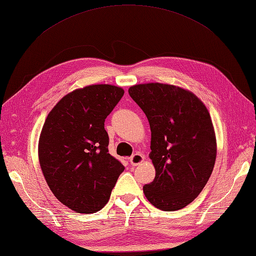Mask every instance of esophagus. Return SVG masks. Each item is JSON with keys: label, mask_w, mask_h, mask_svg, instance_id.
I'll return each mask as SVG.
<instances>
[{"label": "esophagus", "mask_w": 256, "mask_h": 256, "mask_svg": "<svg viewBox=\"0 0 256 256\" xmlns=\"http://www.w3.org/2000/svg\"><path fill=\"white\" fill-rule=\"evenodd\" d=\"M144 161V157L142 154H134V156H132V158H130V164H132V166H138L140 164H142Z\"/></svg>", "instance_id": "obj_1"}]
</instances>
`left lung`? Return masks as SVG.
<instances>
[{
  "mask_svg": "<svg viewBox=\"0 0 256 256\" xmlns=\"http://www.w3.org/2000/svg\"><path fill=\"white\" fill-rule=\"evenodd\" d=\"M148 118L154 181L144 186L148 201L162 211L184 208L200 194L216 158V138L206 105L184 88L147 82L128 90Z\"/></svg>",
  "mask_w": 256,
  "mask_h": 256,
  "instance_id": "left-lung-1",
  "label": "left lung"
}]
</instances>
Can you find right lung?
Listing matches in <instances>:
<instances>
[{
    "label": "right lung",
    "instance_id": "right-lung-1",
    "mask_svg": "<svg viewBox=\"0 0 256 256\" xmlns=\"http://www.w3.org/2000/svg\"><path fill=\"white\" fill-rule=\"evenodd\" d=\"M122 87L97 84L62 97L45 119L38 140L42 172L57 200L76 213L106 206L124 166L108 154L105 119Z\"/></svg>",
    "mask_w": 256,
    "mask_h": 256
}]
</instances>
